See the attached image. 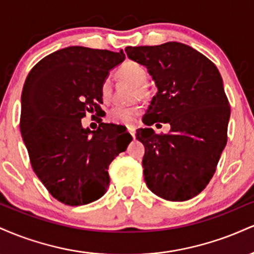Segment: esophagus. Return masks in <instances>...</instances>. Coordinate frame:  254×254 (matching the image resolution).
<instances>
[{
	"label": "esophagus",
	"mask_w": 254,
	"mask_h": 254,
	"mask_svg": "<svg viewBox=\"0 0 254 254\" xmlns=\"http://www.w3.org/2000/svg\"><path fill=\"white\" fill-rule=\"evenodd\" d=\"M127 131H129L130 135L132 136L133 138H135V135H136V129H135V127H132V125H129V127H127Z\"/></svg>",
	"instance_id": "1"
}]
</instances>
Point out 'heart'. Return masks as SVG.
I'll list each match as a JSON object with an SVG mask.
<instances>
[{
	"label": "heart",
	"instance_id": "heart-1",
	"mask_svg": "<svg viewBox=\"0 0 254 254\" xmlns=\"http://www.w3.org/2000/svg\"><path fill=\"white\" fill-rule=\"evenodd\" d=\"M118 76L122 80H127L135 84L137 87L136 97L145 98L148 95V90L145 84L148 82V71L143 65L139 63L127 61L122 64L118 69ZM100 95L104 101H109L112 95V83L110 78H105L100 86ZM142 107L139 105H131V106H117L112 107L109 111V119L116 124H132L135 119L141 115Z\"/></svg>",
	"mask_w": 254,
	"mask_h": 254
}]
</instances>
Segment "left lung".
I'll use <instances>...</instances> for the list:
<instances>
[{
	"label": "left lung",
	"instance_id": "1",
	"mask_svg": "<svg viewBox=\"0 0 254 254\" xmlns=\"http://www.w3.org/2000/svg\"><path fill=\"white\" fill-rule=\"evenodd\" d=\"M125 52L147 66L157 87L143 123L171 125L168 133L137 130L136 138L145 148V184L166 200L191 199L210 182L227 144L230 106L220 71L182 43L127 46Z\"/></svg>",
	"mask_w": 254,
	"mask_h": 254
}]
</instances>
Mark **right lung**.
Listing matches in <instances>:
<instances>
[{
    "label": "right lung",
    "mask_w": 254,
    "mask_h": 254,
    "mask_svg": "<svg viewBox=\"0 0 254 254\" xmlns=\"http://www.w3.org/2000/svg\"><path fill=\"white\" fill-rule=\"evenodd\" d=\"M124 60L123 51L69 46L39 61L25 81L20 130L32 168L51 196L66 205L103 197L110 164L127 150L123 142H113L119 125L100 119L90 131L81 124L87 112L101 111V82ZM127 138L130 143L132 137Z\"/></svg>",
    "instance_id": "right-lung-1"
}]
</instances>
